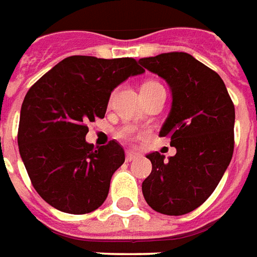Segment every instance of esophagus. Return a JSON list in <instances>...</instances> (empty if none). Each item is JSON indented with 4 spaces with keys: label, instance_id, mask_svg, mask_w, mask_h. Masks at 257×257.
I'll use <instances>...</instances> for the list:
<instances>
[{
    "label": "esophagus",
    "instance_id": "esophagus-1",
    "mask_svg": "<svg viewBox=\"0 0 257 257\" xmlns=\"http://www.w3.org/2000/svg\"><path fill=\"white\" fill-rule=\"evenodd\" d=\"M140 156H138L137 154H134V152H127V155H125V162H133L136 161V159H138Z\"/></svg>",
    "mask_w": 257,
    "mask_h": 257
}]
</instances>
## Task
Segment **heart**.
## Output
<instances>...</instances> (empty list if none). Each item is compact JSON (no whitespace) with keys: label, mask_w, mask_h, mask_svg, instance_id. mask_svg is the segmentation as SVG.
<instances>
[{"label":"heart","mask_w":257,"mask_h":257,"mask_svg":"<svg viewBox=\"0 0 257 257\" xmlns=\"http://www.w3.org/2000/svg\"><path fill=\"white\" fill-rule=\"evenodd\" d=\"M158 84V83H154V81H149V83H147V84L143 85V88H145V87H149V85H155Z\"/></svg>","instance_id":"heart-1"}]
</instances>
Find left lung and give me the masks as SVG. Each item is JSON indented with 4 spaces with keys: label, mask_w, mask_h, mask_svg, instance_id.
<instances>
[{
    "label": "left lung",
    "mask_w": 257,
    "mask_h": 257,
    "mask_svg": "<svg viewBox=\"0 0 257 257\" xmlns=\"http://www.w3.org/2000/svg\"><path fill=\"white\" fill-rule=\"evenodd\" d=\"M166 80L172 108L159 136L170 138L177 154L147 155L152 172L143 183L149 206L167 216L195 210L216 190L234 152L235 109L219 74L187 52L140 59Z\"/></svg>",
    "instance_id": "1"
}]
</instances>
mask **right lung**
I'll return each mask as SVG.
<instances>
[{"label":"right lung","instance_id":"right-lung-1","mask_svg":"<svg viewBox=\"0 0 257 257\" xmlns=\"http://www.w3.org/2000/svg\"><path fill=\"white\" fill-rule=\"evenodd\" d=\"M145 70L133 58H65L32 85L23 99L19 152L34 190L47 203L70 214L102 205L110 178L124 163L116 141L94 148L87 123L102 119L112 91Z\"/></svg>","mask_w":257,"mask_h":257}]
</instances>
